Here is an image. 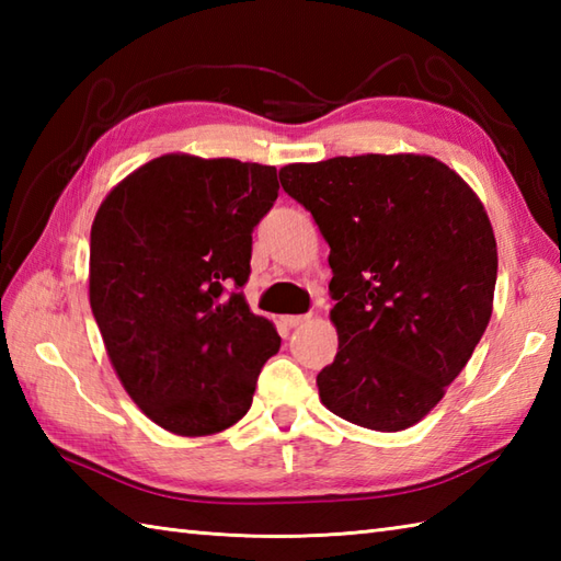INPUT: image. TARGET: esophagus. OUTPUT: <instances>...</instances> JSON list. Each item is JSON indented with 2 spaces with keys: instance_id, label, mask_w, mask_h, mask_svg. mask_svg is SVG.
<instances>
[{
  "instance_id": "esophagus-1",
  "label": "esophagus",
  "mask_w": 561,
  "mask_h": 561,
  "mask_svg": "<svg viewBox=\"0 0 561 561\" xmlns=\"http://www.w3.org/2000/svg\"><path fill=\"white\" fill-rule=\"evenodd\" d=\"M308 318H311V316H282V323L287 328H299V325L306 323Z\"/></svg>"
}]
</instances>
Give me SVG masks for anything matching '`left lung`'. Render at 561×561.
Wrapping results in <instances>:
<instances>
[{
    "instance_id": "1",
    "label": "left lung",
    "mask_w": 561,
    "mask_h": 561,
    "mask_svg": "<svg viewBox=\"0 0 561 561\" xmlns=\"http://www.w3.org/2000/svg\"><path fill=\"white\" fill-rule=\"evenodd\" d=\"M330 245L335 362L320 402L374 432L432 412L492 318L496 241L480 197L422 153H364L279 171Z\"/></svg>"
}]
</instances>
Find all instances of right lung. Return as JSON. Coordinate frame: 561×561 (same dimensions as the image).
Listing matches in <instances>:
<instances>
[{"mask_svg":"<svg viewBox=\"0 0 561 561\" xmlns=\"http://www.w3.org/2000/svg\"><path fill=\"white\" fill-rule=\"evenodd\" d=\"M277 195L274 165L165 153L96 211L91 311L127 396L165 432L236 424L279 352L277 330L241 291L253 229Z\"/></svg>","mask_w":561,"mask_h":561,"instance_id":"obj_1","label":"right lung"}]
</instances>
